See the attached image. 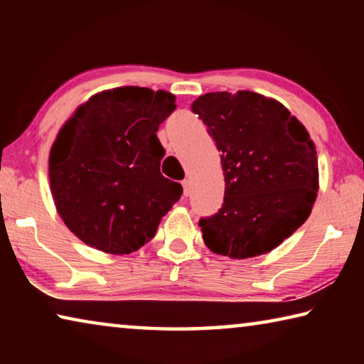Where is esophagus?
Here are the masks:
<instances>
[{
	"label": "esophagus",
	"instance_id": "34e87169",
	"mask_svg": "<svg viewBox=\"0 0 364 364\" xmlns=\"http://www.w3.org/2000/svg\"><path fill=\"white\" fill-rule=\"evenodd\" d=\"M181 184H183V194L188 197L191 194V183H189V180H184Z\"/></svg>",
	"mask_w": 364,
	"mask_h": 364
}]
</instances>
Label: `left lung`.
<instances>
[{
    "instance_id": "left-lung-1",
    "label": "left lung",
    "mask_w": 364,
    "mask_h": 364,
    "mask_svg": "<svg viewBox=\"0 0 364 364\" xmlns=\"http://www.w3.org/2000/svg\"><path fill=\"white\" fill-rule=\"evenodd\" d=\"M221 152L225 199L200 218L208 249L257 257L292 236L310 217L318 159L305 127L274 100L252 91L207 93L191 104Z\"/></svg>"
}]
</instances>
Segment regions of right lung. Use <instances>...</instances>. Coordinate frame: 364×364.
<instances>
[{
	"label": "right lung",
	"mask_w": 364,
	"mask_h": 364,
	"mask_svg": "<svg viewBox=\"0 0 364 364\" xmlns=\"http://www.w3.org/2000/svg\"><path fill=\"white\" fill-rule=\"evenodd\" d=\"M175 96L139 86L102 91L77 109L49 154L54 204L67 228L107 254H130L156 236L183 188L160 173L159 125Z\"/></svg>",
	"instance_id": "obj_1"
}]
</instances>
